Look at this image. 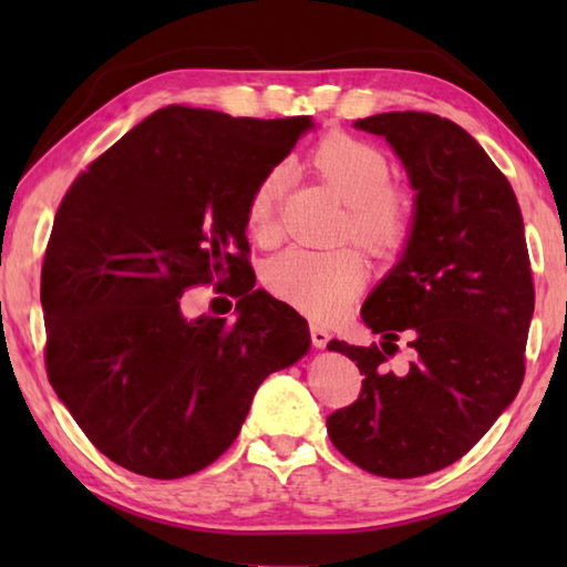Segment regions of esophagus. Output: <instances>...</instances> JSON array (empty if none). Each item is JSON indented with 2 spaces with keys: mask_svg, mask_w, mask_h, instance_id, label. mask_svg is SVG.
Instances as JSON below:
<instances>
[{
  "mask_svg": "<svg viewBox=\"0 0 567 567\" xmlns=\"http://www.w3.org/2000/svg\"><path fill=\"white\" fill-rule=\"evenodd\" d=\"M309 336H311V343H315L317 348H327V343L331 341L329 331L323 329V327H319L317 321H311V323H309Z\"/></svg>",
  "mask_w": 567,
  "mask_h": 567,
  "instance_id": "esophagus-1",
  "label": "esophagus"
}]
</instances>
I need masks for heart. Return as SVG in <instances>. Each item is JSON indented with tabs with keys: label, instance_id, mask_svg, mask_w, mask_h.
<instances>
[{
	"label": "heart",
	"instance_id": "heart-1",
	"mask_svg": "<svg viewBox=\"0 0 567 567\" xmlns=\"http://www.w3.org/2000/svg\"><path fill=\"white\" fill-rule=\"evenodd\" d=\"M319 175L348 204L343 234L378 258L404 250L416 226V199L390 183L392 165L380 148L348 134H329L311 151ZM285 167L275 165L252 185L246 202L248 234L272 244L280 234ZM262 282L272 297L315 321L339 319L365 285V262L351 248H287L265 265Z\"/></svg>",
	"mask_w": 567,
	"mask_h": 567
}]
</instances>
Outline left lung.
Wrapping results in <instances>:
<instances>
[{
    "mask_svg": "<svg viewBox=\"0 0 567 567\" xmlns=\"http://www.w3.org/2000/svg\"><path fill=\"white\" fill-rule=\"evenodd\" d=\"M355 128L384 136L402 158L416 226L363 305L382 346L329 341L355 360L363 388L327 416V431L368 473L419 477L461 461L522 388L534 315L524 219L509 179L451 118L388 112ZM400 338L413 360L392 367Z\"/></svg>",
    "mask_w": 567,
    "mask_h": 567,
    "instance_id": "8db88e82",
    "label": "left lung"
}]
</instances>
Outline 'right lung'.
<instances>
[{
    "instance_id": "right-lung-1",
    "label": "right lung",
    "mask_w": 567,
    "mask_h": 567,
    "mask_svg": "<svg viewBox=\"0 0 567 567\" xmlns=\"http://www.w3.org/2000/svg\"><path fill=\"white\" fill-rule=\"evenodd\" d=\"M309 126L171 104L65 192L41 270L45 372L116 465L199 473L236 441L260 382L307 353V321L252 290L246 202ZM199 284L234 296L239 317L187 322L178 297Z\"/></svg>"
}]
</instances>
